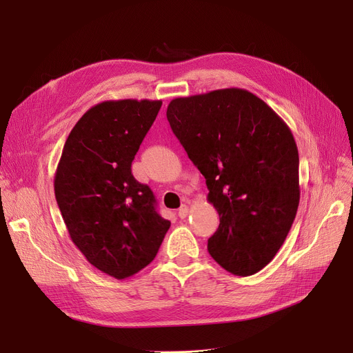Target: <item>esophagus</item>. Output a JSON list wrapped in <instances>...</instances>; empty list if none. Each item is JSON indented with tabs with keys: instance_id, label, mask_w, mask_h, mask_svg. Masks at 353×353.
<instances>
[{
	"instance_id": "obj_1",
	"label": "esophagus",
	"mask_w": 353,
	"mask_h": 353,
	"mask_svg": "<svg viewBox=\"0 0 353 353\" xmlns=\"http://www.w3.org/2000/svg\"><path fill=\"white\" fill-rule=\"evenodd\" d=\"M189 213H190V209H189L188 205H183V206L179 209V217H181V219L188 217Z\"/></svg>"
}]
</instances>
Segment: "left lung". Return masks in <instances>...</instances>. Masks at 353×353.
Instances as JSON below:
<instances>
[{
    "label": "left lung",
    "instance_id": "left-lung-1",
    "mask_svg": "<svg viewBox=\"0 0 353 353\" xmlns=\"http://www.w3.org/2000/svg\"><path fill=\"white\" fill-rule=\"evenodd\" d=\"M165 114L205 176L208 200L220 217L209 253L236 276L262 270L283 245L299 206V153L290 128L243 88L174 99Z\"/></svg>",
    "mask_w": 353,
    "mask_h": 353
}]
</instances>
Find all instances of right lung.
Returning <instances> with one entry per match:
<instances>
[{
	"instance_id": "right-lung-1",
	"label": "right lung",
	"mask_w": 353,
	"mask_h": 353,
	"mask_svg": "<svg viewBox=\"0 0 353 353\" xmlns=\"http://www.w3.org/2000/svg\"><path fill=\"white\" fill-rule=\"evenodd\" d=\"M161 100H108L72 127L54 177V193L72 243L99 270L125 279L156 257L170 221L132 161Z\"/></svg>"
}]
</instances>
